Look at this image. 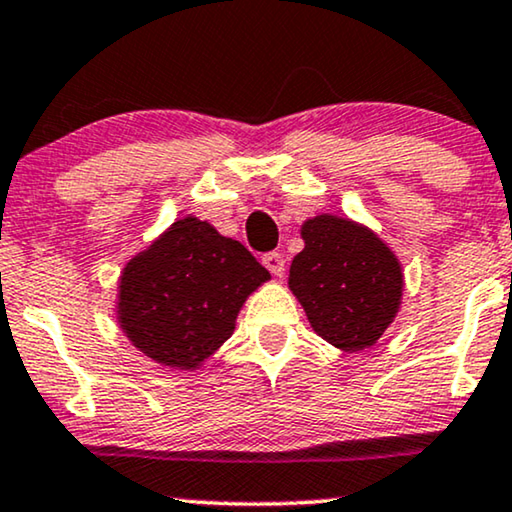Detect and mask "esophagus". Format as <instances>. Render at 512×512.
Here are the masks:
<instances>
[{
	"mask_svg": "<svg viewBox=\"0 0 512 512\" xmlns=\"http://www.w3.org/2000/svg\"><path fill=\"white\" fill-rule=\"evenodd\" d=\"M261 261L275 277H279L284 272V256L277 254V251H268V254H263Z\"/></svg>",
	"mask_w": 512,
	"mask_h": 512,
	"instance_id": "1",
	"label": "esophagus"
}]
</instances>
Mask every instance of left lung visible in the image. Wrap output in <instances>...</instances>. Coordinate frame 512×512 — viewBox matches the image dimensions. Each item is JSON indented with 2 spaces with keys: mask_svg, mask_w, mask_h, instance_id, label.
<instances>
[{
  "mask_svg": "<svg viewBox=\"0 0 512 512\" xmlns=\"http://www.w3.org/2000/svg\"><path fill=\"white\" fill-rule=\"evenodd\" d=\"M300 237L305 247L291 261L289 289L314 333L342 352L373 347L401 310L398 256L375 230L347 216H312Z\"/></svg>",
  "mask_w": 512,
  "mask_h": 512,
  "instance_id": "left-lung-1",
  "label": "left lung"
}]
</instances>
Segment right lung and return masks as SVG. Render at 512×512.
<instances>
[{
  "label": "right lung",
  "instance_id": "right-lung-1",
  "mask_svg": "<svg viewBox=\"0 0 512 512\" xmlns=\"http://www.w3.org/2000/svg\"><path fill=\"white\" fill-rule=\"evenodd\" d=\"M268 279L244 244L181 216L123 265L118 326L153 363L193 373L233 335L242 305Z\"/></svg>",
  "mask_w": 512,
  "mask_h": 512
}]
</instances>
